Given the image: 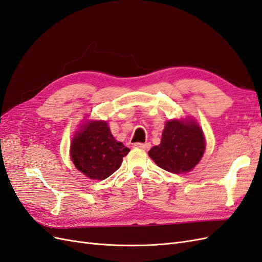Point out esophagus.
Here are the masks:
<instances>
[{
  "instance_id": "34e87169",
  "label": "esophagus",
  "mask_w": 262,
  "mask_h": 262,
  "mask_svg": "<svg viewBox=\"0 0 262 262\" xmlns=\"http://www.w3.org/2000/svg\"><path fill=\"white\" fill-rule=\"evenodd\" d=\"M135 147L137 148H140V149H144V150H148L149 148H150V144L149 143H136L135 144Z\"/></svg>"
}]
</instances>
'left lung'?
<instances>
[{
	"label": "left lung",
	"instance_id": "1",
	"mask_svg": "<svg viewBox=\"0 0 262 262\" xmlns=\"http://www.w3.org/2000/svg\"><path fill=\"white\" fill-rule=\"evenodd\" d=\"M204 150V134L196 122L171 119L166 122L161 143L148 155L163 170L186 173L200 162Z\"/></svg>",
	"mask_w": 262,
	"mask_h": 262
}]
</instances>
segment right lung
Segmentation results:
<instances>
[{
	"mask_svg": "<svg viewBox=\"0 0 262 262\" xmlns=\"http://www.w3.org/2000/svg\"><path fill=\"white\" fill-rule=\"evenodd\" d=\"M128 152L129 149L112 135L105 121L81 124L70 146L74 166L91 180H104L113 174Z\"/></svg>",
	"mask_w": 262,
	"mask_h": 262,
	"instance_id": "right-lung-1",
	"label": "right lung"
}]
</instances>
